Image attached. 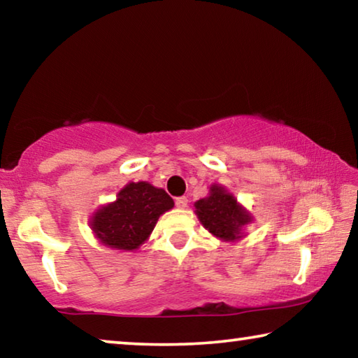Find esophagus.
<instances>
[{
  "instance_id": "obj_1",
  "label": "esophagus",
  "mask_w": 358,
  "mask_h": 358,
  "mask_svg": "<svg viewBox=\"0 0 358 358\" xmlns=\"http://www.w3.org/2000/svg\"><path fill=\"white\" fill-rule=\"evenodd\" d=\"M175 205H177L178 208H186L187 207V197H177L175 199Z\"/></svg>"
}]
</instances>
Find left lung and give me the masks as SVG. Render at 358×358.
Wrapping results in <instances>:
<instances>
[{
    "label": "left lung",
    "instance_id": "1",
    "mask_svg": "<svg viewBox=\"0 0 358 358\" xmlns=\"http://www.w3.org/2000/svg\"><path fill=\"white\" fill-rule=\"evenodd\" d=\"M202 226L224 241L243 237V229L252 221L250 211L241 207L232 194L221 185H211L208 197L194 203Z\"/></svg>",
    "mask_w": 358,
    "mask_h": 358
}]
</instances>
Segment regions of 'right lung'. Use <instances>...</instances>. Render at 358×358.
Returning a JSON list of instances; mask_svg holds the SVG:
<instances>
[{
	"label": "right lung",
	"mask_w": 358,
	"mask_h": 358,
	"mask_svg": "<svg viewBox=\"0 0 358 358\" xmlns=\"http://www.w3.org/2000/svg\"><path fill=\"white\" fill-rule=\"evenodd\" d=\"M173 208L172 197L147 181L128 183L117 201L101 207L90 226L102 245L132 251L145 243L162 213Z\"/></svg>",
	"instance_id": "add662e5"
}]
</instances>
